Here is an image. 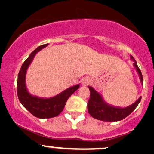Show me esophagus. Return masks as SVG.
<instances>
[{
  "instance_id": "obj_1",
  "label": "esophagus",
  "mask_w": 154,
  "mask_h": 154,
  "mask_svg": "<svg viewBox=\"0 0 154 154\" xmlns=\"http://www.w3.org/2000/svg\"><path fill=\"white\" fill-rule=\"evenodd\" d=\"M89 82H90V81L89 80L88 78H84L82 80V85H83V86H87V85H88Z\"/></svg>"
}]
</instances>
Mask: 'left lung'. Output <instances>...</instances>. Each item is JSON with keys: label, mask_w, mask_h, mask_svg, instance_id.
<instances>
[{"label": "left lung", "mask_w": 154, "mask_h": 154, "mask_svg": "<svg viewBox=\"0 0 154 154\" xmlns=\"http://www.w3.org/2000/svg\"><path fill=\"white\" fill-rule=\"evenodd\" d=\"M131 59L134 62V66L139 74L140 80L141 83H143V77H142L141 72L138 67L137 62L131 55ZM88 87L90 90V97H89L88 104H87L89 114L93 118L97 119L98 120L104 121V122H117V121L124 119L137 108L141 100V97H140L139 100L127 107H117V106L108 104L107 103L104 102L100 93L97 92L93 87L90 86H88Z\"/></svg>", "instance_id": "8db88e82"}]
</instances>
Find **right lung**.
I'll list each match as a JSON object with an SVG mask.
<instances>
[{
  "instance_id": "right-lung-1",
  "label": "right lung",
  "mask_w": 154,
  "mask_h": 154,
  "mask_svg": "<svg viewBox=\"0 0 154 154\" xmlns=\"http://www.w3.org/2000/svg\"><path fill=\"white\" fill-rule=\"evenodd\" d=\"M48 45V44H45L39 46L31 52L29 57L23 63L17 76V93L19 101L32 115L40 119L52 118L59 115L63 112L69 97L79 87V85H75L50 98H41L32 96L28 92L25 83L27 69L35 54Z\"/></svg>"
}]
</instances>
